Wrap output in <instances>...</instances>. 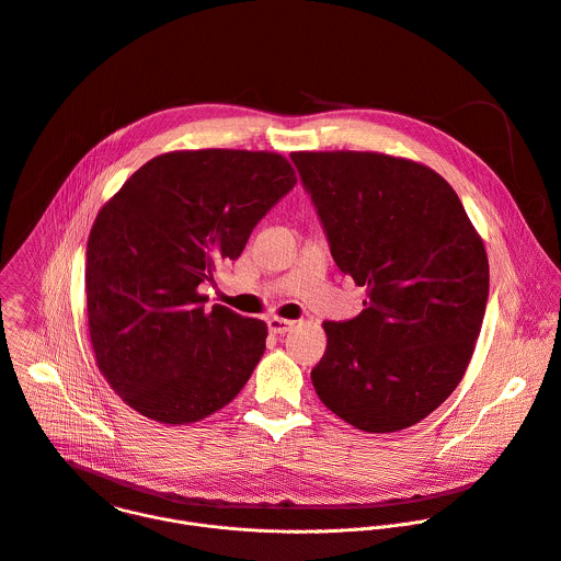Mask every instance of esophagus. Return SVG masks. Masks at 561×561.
Here are the masks:
<instances>
[{
  "label": "esophagus",
  "instance_id": "34e87169",
  "mask_svg": "<svg viewBox=\"0 0 561 561\" xmlns=\"http://www.w3.org/2000/svg\"><path fill=\"white\" fill-rule=\"evenodd\" d=\"M293 325H295V321H290V319H282V317H271L268 319V330L273 334H286Z\"/></svg>",
  "mask_w": 561,
  "mask_h": 561
}]
</instances>
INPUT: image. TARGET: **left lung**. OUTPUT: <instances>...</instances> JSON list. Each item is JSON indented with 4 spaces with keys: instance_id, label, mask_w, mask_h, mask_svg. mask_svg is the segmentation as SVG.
<instances>
[{
    "instance_id": "8db88e82",
    "label": "left lung",
    "mask_w": 561,
    "mask_h": 561,
    "mask_svg": "<svg viewBox=\"0 0 561 561\" xmlns=\"http://www.w3.org/2000/svg\"><path fill=\"white\" fill-rule=\"evenodd\" d=\"M341 273L363 310L325 321L310 379L356 430L390 434L430 416L462 381L482 328L489 260L451 184L377 151H293Z\"/></svg>"
}]
</instances>
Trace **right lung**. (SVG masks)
Wrapping results in <instances>:
<instances>
[{"mask_svg":"<svg viewBox=\"0 0 561 561\" xmlns=\"http://www.w3.org/2000/svg\"><path fill=\"white\" fill-rule=\"evenodd\" d=\"M271 151H169L99 211L88 240V328L101 375L138 414L196 423L231 403L266 350V323L205 308L201 284L238 260L295 186Z\"/></svg>","mask_w":561,"mask_h":561,"instance_id":"obj_1","label":"right lung"}]
</instances>
